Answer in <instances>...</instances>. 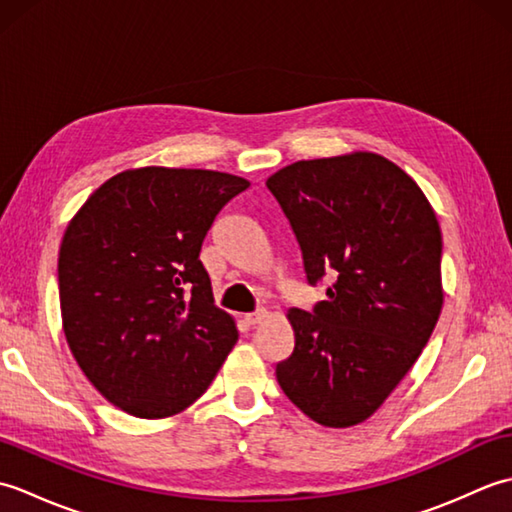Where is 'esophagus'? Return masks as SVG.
<instances>
[{
    "instance_id": "esophagus-1",
    "label": "esophagus",
    "mask_w": 512,
    "mask_h": 512,
    "mask_svg": "<svg viewBox=\"0 0 512 512\" xmlns=\"http://www.w3.org/2000/svg\"><path fill=\"white\" fill-rule=\"evenodd\" d=\"M266 319H268V312H266V310L250 312V314H246V317H244V321H246L248 325H259V323H264Z\"/></svg>"
}]
</instances>
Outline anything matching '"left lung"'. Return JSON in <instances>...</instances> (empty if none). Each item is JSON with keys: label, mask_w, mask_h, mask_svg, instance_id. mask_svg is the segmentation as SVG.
<instances>
[{"label": "left lung", "mask_w": 512, "mask_h": 512, "mask_svg": "<svg viewBox=\"0 0 512 512\" xmlns=\"http://www.w3.org/2000/svg\"><path fill=\"white\" fill-rule=\"evenodd\" d=\"M266 187L308 284L336 277L312 312L288 310L295 350L275 369L279 387L323 427H354L405 378L438 323V217L413 178L372 151L292 162Z\"/></svg>", "instance_id": "8db88e82"}]
</instances>
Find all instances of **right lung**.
Wrapping results in <instances>:
<instances>
[{
    "mask_svg": "<svg viewBox=\"0 0 512 512\" xmlns=\"http://www.w3.org/2000/svg\"><path fill=\"white\" fill-rule=\"evenodd\" d=\"M250 182L209 169H127L76 213L59 248V299L72 356L136 418L193 405L237 343L200 262L222 206Z\"/></svg>",
    "mask_w": 512,
    "mask_h": 512,
    "instance_id": "right-lung-1",
    "label": "right lung"
}]
</instances>
